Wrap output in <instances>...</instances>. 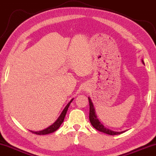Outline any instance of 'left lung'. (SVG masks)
Returning a JSON list of instances; mask_svg holds the SVG:
<instances>
[{
    "label": "left lung",
    "instance_id": "left-lung-1",
    "mask_svg": "<svg viewBox=\"0 0 156 156\" xmlns=\"http://www.w3.org/2000/svg\"><path fill=\"white\" fill-rule=\"evenodd\" d=\"M142 63L144 64V62L142 60ZM88 101H89V105H90V113H89V120H90V122L91 125L93 126V128H95V129L99 130V131L104 133L111 135V136H114V135H118L121 134L126 131H121V132H116L113 131V130H111L108 129V128H106L104 127V126L103 125L101 122L99 121L98 118L97 117L96 113H95V110L94 108V105H93V103L90 98V97H88Z\"/></svg>",
    "mask_w": 156,
    "mask_h": 156
}]
</instances>
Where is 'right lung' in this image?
Here are the masks:
<instances>
[{
  "mask_svg": "<svg viewBox=\"0 0 156 156\" xmlns=\"http://www.w3.org/2000/svg\"><path fill=\"white\" fill-rule=\"evenodd\" d=\"M73 100V98L70 100V102L68 103L67 105L65 107V108L63 109V111H62V113L61 115H60L58 118V119L55 120V121L54 122V123L52 124L51 126H50L49 127H48L47 128H45V129H44V130H40V131H32V130H30V131L31 133H35L37 135H46V134L51 133H53V132H55V130H57L59 128L60 126H61V124L63 123L64 118H65V116L66 115V113H67L68 107H69L70 103L72 102Z\"/></svg>",
  "mask_w": 156,
  "mask_h": 156,
  "instance_id": "obj_1",
  "label": "right lung"
}]
</instances>
